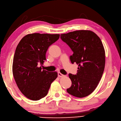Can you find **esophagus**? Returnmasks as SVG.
I'll use <instances>...</instances> for the list:
<instances>
[{
    "label": "esophagus",
    "mask_w": 121,
    "mask_h": 121,
    "mask_svg": "<svg viewBox=\"0 0 121 121\" xmlns=\"http://www.w3.org/2000/svg\"><path fill=\"white\" fill-rule=\"evenodd\" d=\"M58 76L60 77H63L64 75L62 74V73H61L60 72H58Z\"/></svg>",
    "instance_id": "34e87169"
}]
</instances>
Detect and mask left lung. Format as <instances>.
<instances>
[{
    "label": "left lung",
    "mask_w": 121,
    "mask_h": 121,
    "mask_svg": "<svg viewBox=\"0 0 121 121\" xmlns=\"http://www.w3.org/2000/svg\"><path fill=\"white\" fill-rule=\"evenodd\" d=\"M60 39L73 52L70 56L72 64L78 65L76 75L69 73L70 95L83 98L90 95L97 87L105 67V51L97 34L89 30H78L61 34Z\"/></svg>",
    "instance_id": "obj_1"
}]
</instances>
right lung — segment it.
Wrapping results in <instances>:
<instances>
[{"label":"right lung","instance_id":"1","mask_svg":"<svg viewBox=\"0 0 121 121\" xmlns=\"http://www.w3.org/2000/svg\"><path fill=\"white\" fill-rule=\"evenodd\" d=\"M60 34H29L17 45L13 56L12 73L17 86L26 98L40 100L48 95L57 73L42 70L40 64L46 60L49 46L57 41Z\"/></svg>","mask_w":121,"mask_h":121}]
</instances>
